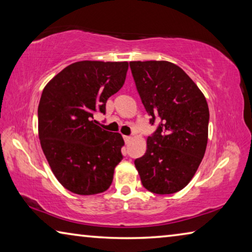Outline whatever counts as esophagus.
<instances>
[{"mask_svg": "<svg viewBox=\"0 0 252 252\" xmlns=\"http://www.w3.org/2000/svg\"><path fill=\"white\" fill-rule=\"evenodd\" d=\"M123 139H125V142H126V144L129 143V142L131 141V140H132L131 136H127V135H125V136H123Z\"/></svg>", "mask_w": 252, "mask_h": 252, "instance_id": "34e87169", "label": "esophagus"}]
</instances>
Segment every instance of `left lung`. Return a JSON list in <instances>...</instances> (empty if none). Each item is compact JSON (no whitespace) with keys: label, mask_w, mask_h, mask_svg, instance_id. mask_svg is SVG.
I'll use <instances>...</instances> for the list:
<instances>
[{"label":"left lung","mask_w":252,"mask_h":252,"mask_svg":"<svg viewBox=\"0 0 252 252\" xmlns=\"http://www.w3.org/2000/svg\"><path fill=\"white\" fill-rule=\"evenodd\" d=\"M136 90L150 123L147 151L134 164L143 187L157 194L182 190L197 172L208 142L209 108L202 92L168 61L130 62Z\"/></svg>","instance_id":"8db88e82"}]
</instances>
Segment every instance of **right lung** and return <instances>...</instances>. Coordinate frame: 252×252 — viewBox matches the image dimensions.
<instances>
[{"instance_id":"1","label":"right lung","mask_w":252,"mask_h":252,"mask_svg":"<svg viewBox=\"0 0 252 252\" xmlns=\"http://www.w3.org/2000/svg\"><path fill=\"white\" fill-rule=\"evenodd\" d=\"M127 62L72 63L45 85L37 109L39 138L51 170L71 192H104L122 160L120 133L102 130L93 116L125 84Z\"/></svg>"}]
</instances>
